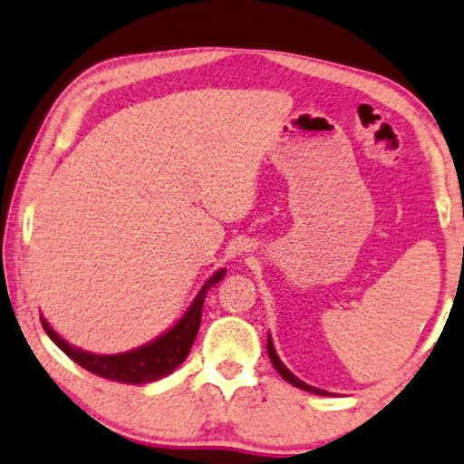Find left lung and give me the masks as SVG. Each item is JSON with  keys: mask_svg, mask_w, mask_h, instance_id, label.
I'll return each mask as SVG.
<instances>
[{"mask_svg": "<svg viewBox=\"0 0 464 464\" xmlns=\"http://www.w3.org/2000/svg\"><path fill=\"white\" fill-rule=\"evenodd\" d=\"M268 357H270V362H272V365H275V370L281 373V378L283 380H286L289 382V384H293V386H297V388H301V391H305V392H312V394H320V396H324V394H328L326 391H320V388H315V386H310V384H305V382H301L297 376H293V373L286 370L285 367V363L281 362V357L276 355V351H275V344H272V338H270V334H268Z\"/></svg>", "mask_w": 464, "mask_h": 464, "instance_id": "8db88e82", "label": "left lung"}]
</instances>
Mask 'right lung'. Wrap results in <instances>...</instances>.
Returning a JSON list of instances; mask_svg holds the SVG:
<instances>
[{
	"mask_svg": "<svg viewBox=\"0 0 464 464\" xmlns=\"http://www.w3.org/2000/svg\"><path fill=\"white\" fill-rule=\"evenodd\" d=\"M227 275L225 268L217 270L204 286L198 293L192 305L188 307V312L178 320V324L171 326L165 334L154 338V341L142 344V347L131 349L126 353H117V355H97V353H88L78 347H73L68 341L55 333L49 326V322L41 315L43 328L49 334L57 347H60L65 355L73 359L78 365H82L84 370L97 373L101 378L121 382V384H149V382L160 380L171 373L173 370L183 363V359L189 355V349L196 341L198 328L202 322V305L206 299V293L212 285L223 281Z\"/></svg>",
	"mask_w": 464,
	"mask_h": 464,
	"instance_id": "obj_1",
	"label": "right lung"
}]
</instances>
